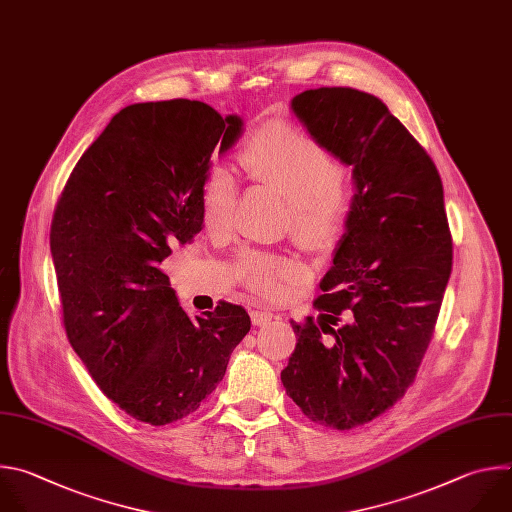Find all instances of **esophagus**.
<instances>
[{
	"mask_svg": "<svg viewBox=\"0 0 512 512\" xmlns=\"http://www.w3.org/2000/svg\"><path fill=\"white\" fill-rule=\"evenodd\" d=\"M272 319H274V315H272V313H266V311H254V313H252V323H254L256 327H264V325H268Z\"/></svg>",
	"mask_w": 512,
	"mask_h": 512,
	"instance_id": "esophagus-1",
	"label": "esophagus"
}]
</instances>
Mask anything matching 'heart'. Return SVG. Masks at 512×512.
<instances>
[{
	"label": "heart",
	"instance_id": "obj_1",
	"mask_svg": "<svg viewBox=\"0 0 512 512\" xmlns=\"http://www.w3.org/2000/svg\"><path fill=\"white\" fill-rule=\"evenodd\" d=\"M240 161L248 175L278 189L290 201L294 238L306 248H323L335 240L349 214L351 195L341 163L315 137L286 123L260 127L242 147ZM238 177L228 167H212L201 183V212L206 226L226 230L236 212ZM290 258L244 252L238 258L240 280L264 298H278L284 282L296 278Z\"/></svg>",
	"mask_w": 512,
	"mask_h": 512
}]
</instances>
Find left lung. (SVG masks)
<instances>
[{"instance_id": "8db88e82", "label": "left lung", "mask_w": 512, "mask_h": 512, "mask_svg": "<svg viewBox=\"0 0 512 512\" xmlns=\"http://www.w3.org/2000/svg\"><path fill=\"white\" fill-rule=\"evenodd\" d=\"M311 137L353 169L355 195L333 266L315 298L317 321H292L282 369L302 414L335 430L383 414L416 379L452 272L440 173L369 92L304 90L290 102Z\"/></svg>"}]
</instances>
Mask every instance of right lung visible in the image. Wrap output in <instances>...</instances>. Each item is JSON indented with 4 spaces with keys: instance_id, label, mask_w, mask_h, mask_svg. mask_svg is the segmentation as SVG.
<instances>
[{
    "instance_id": "add662e5",
    "label": "right lung",
    "mask_w": 512,
    "mask_h": 512,
    "mask_svg": "<svg viewBox=\"0 0 512 512\" xmlns=\"http://www.w3.org/2000/svg\"><path fill=\"white\" fill-rule=\"evenodd\" d=\"M238 115L175 98L119 111L76 163L54 212L50 250L76 355L131 418L193 414L250 331L238 304L189 317L159 264L203 224L214 149L242 137Z\"/></svg>"
}]
</instances>
